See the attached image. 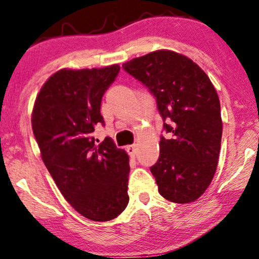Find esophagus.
<instances>
[{
    "instance_id": "esophagus-1",
    "label": "esophagus",
    "mask_w": 259,
    "mask_h": 259,
    "mask_svg": "<svg viewBox=\"0 0 259 259\" xmlns=\"http://www.w3.org/2000/svg\"><path fill=\"white\" fill-rule=\"evenodd\" d=\"M126 151H127V154L130 155V156H135V155H136V146H135V144L126 147Z\"/></svg>"
}]
</instances>
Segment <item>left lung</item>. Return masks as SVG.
<instances>
[{
    "label": "left lung",
    "instance_id": "obj_1",
    "mask_svg": "<svg viewBox=\"0 0 259 259\" xmlns=\"http://www.w3.org/2000/svg\"><path fill=\"white\" fill-rule=\"evenodd\" d=\"M156 99L163 119L160 156L150 167L158 193L177 204L195 201L218 164L223 123L220 102L207 74L185 55L156 51L123 64Z\"/></svg>",
    "mask_w": 259,
    "mask_h": 259
}]
</instances>
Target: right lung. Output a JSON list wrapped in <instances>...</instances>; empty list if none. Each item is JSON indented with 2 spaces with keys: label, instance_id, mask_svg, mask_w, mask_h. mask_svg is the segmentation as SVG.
<instances>
[{
  "label": "right lung",
  "instance_id": "add662e5",
  "mask_svg": "<svg viewBox=\"0 0 259 259\" xmlns=\"http://www.w3.org/2000/svg\"><path fill=\"white\" fill-rule=\"evenodd\" d=\"M118 73V65L58 71L41 88L32 113L41 157L58 188L95 222L116 218L129 202V156L109 137L98 143L92 136L104 126L102 98Z\"/></svg>",
  "mask_w": 259,
  "mask_h": 259
}]
</instances>
